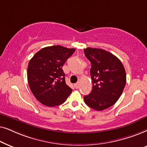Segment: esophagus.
<instances>
[{
  "mask_svg": "<svg viewBox=\"0 0 147 147\" xmlns=\"http://www.w3.org/2000/svg\"><path fill=\"white\" fill-rule=\"evenodd\" d=\"M79 85H80L79 83H75V87L76 89H78V88L79 87Z\"/></svg>",
  "mask_w": 147,
  "mask_h": 147,
  "instance_id": "34e87169",
  "label": "esophagus"
}]
</instances>
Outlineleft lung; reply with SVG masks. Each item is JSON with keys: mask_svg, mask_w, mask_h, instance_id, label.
I'll return each instance as SVG.
<instances>
[{"mask_svg": "<svg viewBox=\"0 0 147 147\" xmlns=\"http://www.w3.org/2000/svg\"><path fill=\"white\" fill-rule=\"evenodd\" d=\"M84 53L91 62L93 83L91 93L84 96V101L91 108L102 111L120 98L126 85V71L120 60L107 51L87 48Z\"/></svg>", "mask_w": 147, "mask_h": 147, "instance_id": "left-lung-1", "label": "left lung"}]
</instances>
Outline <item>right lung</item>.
I'll return each instance as SVG.
<instances>
[{
  "label": "right lung",
  "instance_id": "1",
  "mask_svg": "<svg viewBox=\"0 0 147 147\" xmlns=\"http://www.w3.org/2000/svg\"><path fill=\"white\" fill-rule=\"evenodd\" d=\"M75 48L61 46L41 49L29 60L27 81L35 97L43 105L55 107L63 103L72 89L65 82L62 66Z\"/></svg>",
  "mask_w": 147,
  "mask_h": 147
}]
</instances>
